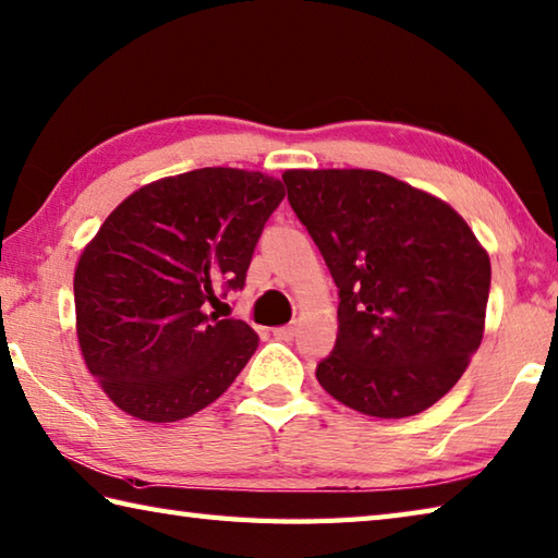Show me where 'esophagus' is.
<instances>
[{
    "label": "esophagus",
    "instance_id": "esophagus-1",
    "mask_svg": "<svg viewBox=\"0 0 558 558\" xmlns=\"http://www.w3.org/2000/svg\"><path fill=\"white\" fill-rule=\"evenodd\" d=\"M272 336H276L278 341H292V338L298 336V326H294V324L278 326V329H272Z\"/></svg>",
    "mask_w": 558,
    "mask_h": 558
}]
</instances>
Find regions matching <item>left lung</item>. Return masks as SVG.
Here are the masks:
<instances>
[{
  "instance_id": "8db88e82",
  "label": "left lung",
  "mask_w": 558,
  "mask_h": 558,
  "mask_svg": "<svg viewBox=\"0 0 558 558\" xmlns=\"http://www.w3.org/2000/svg\"><path fill=\"white\" fill-rule=\"evenodd\" d=\"M288 201L338 288L316 379L365 416L430 409L482 345L490 260L445 201L369 169H290Z\"/></svg>"
}]
</instances>
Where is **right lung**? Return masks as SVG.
<instances>
[{"instance_id": "add662e5", "label": "right lung", "mask_w": 558, "mask_h": 558, "mask_svg": "<svg viewBox=\"0 0 558 558\" xmlns=\"http://www.w3.org/2000/svg\"><path fill=\"white\" fill-rule=\"evenodd\" d=\"M282 198L266 173L207 167L142 185L106 217L76 264L74 310L84 363L120 411L189 418L242 373L256 331L207 304L244 288Z\"/></svg>"}]
</instances>
